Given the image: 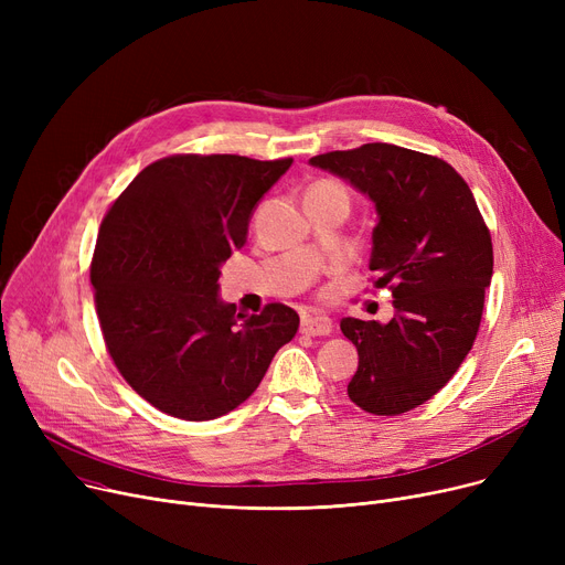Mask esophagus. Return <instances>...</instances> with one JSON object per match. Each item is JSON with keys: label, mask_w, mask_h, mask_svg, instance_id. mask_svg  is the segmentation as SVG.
Returning <instances> with one entry per match:
<instances>
[{"label": "esophagus", "mask_w": 565, "mask_h": 565, "mask_svg": "<svg viewBox=\"0 0 565 565\" xmlns=\"http://www.w3.org/2000/svg\"><path fill=\"white\" fill-rule=\"evenodd\" d=\"M332 320L328 316H305L300 330L309 337H328L332 332Z\"/></svg>", "instance_id": "1"}]
</instances>
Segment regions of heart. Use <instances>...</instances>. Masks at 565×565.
Listing matches in <instances>:
<instances>
[{"instance_id":"heart-1","label":"heart","mask_w":565,"mask_h":565,"mask_svg":"<svg viewBox=\"0 0 565 565\" xmlns=\"http://www.w3.org/2000/svg\"><path fill=\"white\" fill-rule=\"evenodd\" d=\"M322 185H330V188H339V185H334V183H322Z\"/></svg>"}]
</instances>
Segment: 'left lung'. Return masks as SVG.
<instances>
[{
  "instance_id": "8db88e82",
  "label": "left lung",
  "mask_w": 565,
  "mask_h": 565,
  "mask_svg": "<svg viewBox=\"0 0 565 565\" xmlns=\"http://www.w3.org/2000/svg\"><path fill=\"white\" fill-rule=\"evenodd\" d=\"M366 194L377 213L369 270L392 286L390 322L343 318L360 366L348 396L394 417L433 398L477 339L492 241L462 175L444 160L394 143H364L309 160Z\"/></svg>"
}]
</instances>
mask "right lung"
Wrapping results in <instances>:
<instances>
[{"instance_id": "1", "label": "right lung", "mask_w": 565, "mask_h": 565, "mask_svg": "<svg viewBox=\"0 0 565 565\" xmlns=\"http://www.w3.org/2000/svg\"><path fill=\"white\" fill-rule=\"evenodd\" d=\"M292 160L173 156L148 164L103 220L92 263L107 350L130 387L185 422L245 403L300 316L235 313L222 265L247 243L258 201Z\"/></svg>"}]
</instances>
